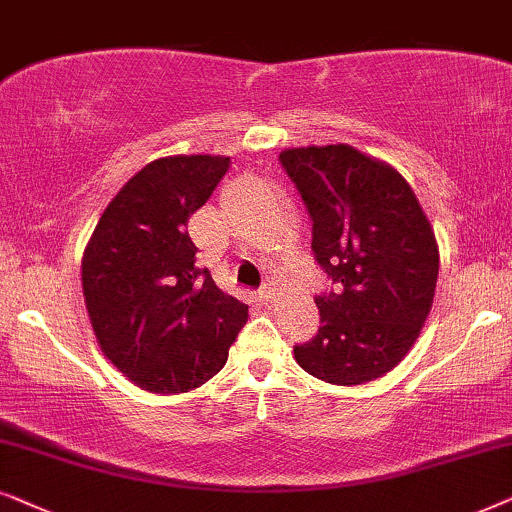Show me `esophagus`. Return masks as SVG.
<instances>
[{
	"instance_id": "esophagus-1",
	"label": "esophagus",
	"mask_w": 512,
	"mask_h": 512,
	"mask_svg": "<svg viewBox=\"0 0 512 512\" xmlns=\"http://www.w3.org/2000/svg\"><path fill=\"white\" fill-rule=\"evenodd\" d=\"M260 297L267 299V302H271V299H274V290H271V285H264V288L260 290Z\"/></svg>"
}]
</instances>
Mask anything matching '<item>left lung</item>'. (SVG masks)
<instances>
[{
  "instance_id": "8db88e82",
  "label": "left lung",
  "mask_w": 512,
  "mask_h": 512,
  "mask_svg": "<svg viewBox=\"0 0 512 512\" xmlns=\"http://www.w3.org/2000/svg\"><path fill=\"white\" fill-rule=\"evenodd\" d=\"M281 163L313 220L320 267L337 295L318 297V335L295 346L304 372L360 386L391 372L431 313L440 248L417 194L391 163L351 145L288 147Z\"/></svg>"
}]
</instances>
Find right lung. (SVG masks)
Instances as JSON below:
<instances>
[{"label":"right lung","instance_id":"1","mask_svg":"<svg viewBox=\"0 0 512 512\" xmlns=\"http://www.w3.org/2000/svg\"><path fill=\"white\" fill-rule=\"evenodd\" d=\"M229 163L213 154L147 163L107 203L84 248L81 288L95 342L142 391L206 384L248 320V304L196 269L187 231Z\"/></svg>","mask_w":512,"mask_h":512}]
</instances>
